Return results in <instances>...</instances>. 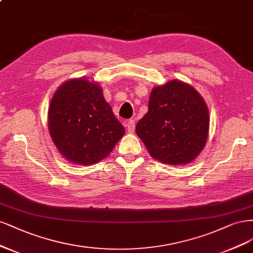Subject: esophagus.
<instances>
[{"mask_svg":"<svg viewBox=\"0 0 253 253\" xmlns=\"http://www.w3.org/2000/svg\"><path fill=\"white\" fill-rule=\"evenodd\" d=\"M125 126H126V128H127V131H128L129 133H133V132H134V130H135L134 121L130 120V121L126 122V123H125Z\"/></svg>","mask_w":253,"mask_h":253,"instance_id":"34e87169","label":"esophagus"}]
</instances>
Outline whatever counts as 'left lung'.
<instances>
[{
  "instance_id": "8db88e82",
  "label": "left lung",
  "mask_w": 253,
  "mask_h": 253,
  "mask_svg": "<svg viewBox=\"0 0 253 253\" xmlns=\"http://www.w3.org/2000/svg\"><path fill=\"white\" fill-rule=\"evenodd\" d=\"M135 132L153 159L173 166L189 164L207 142L208 107L191 85L171 80L152 89L148 112Z\"/></svg>"
}]
</instances>
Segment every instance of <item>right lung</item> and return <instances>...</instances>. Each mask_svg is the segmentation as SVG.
I'll return each mask as SVG.
<instances>
[{
  "instance_id": "obj_1",
  "label": "right lung",
  "mask_w": 253,
  "mask_h": 253,
  "mask_svg": "<svg viewBox=\"0 0 253 253\" xmlns=\"http://www.w3.org/2000/svg\"><path fill=\"white\" fill-rule=\"evenodd\" d=\"M47 122L51 140L64 159L84 166L108 157L125 134L102 87L86 78L68 80L56 89Z\"/></svg>"
}]
</instances>
